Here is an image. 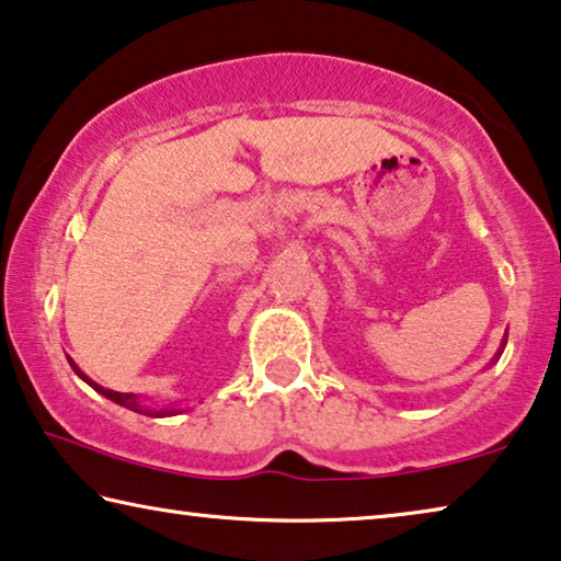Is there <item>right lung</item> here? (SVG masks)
I'll return each instance as SVG.
<instances>
[{
    "mask_svg": "<svg viewBox=\"0 0 561 561\" xmlns=\"http://www.w3.org/2000/svg\"><path fill=\"white\" fill-rule=\"evenodd\" d=\"M70 360V358H68ZM70 366H73V370L78 376L83 378L85 383H91L93 389H96L99 393H104L106 399H112V401H116V404H122V407H126V409H131V412H139V414H147V416H170V414H175V409H160V412H152V409H145V407H139V401H137V397H134V393H119V391H112V389H104V386H99V383H93L89 376L83 374L81 368L76 366L73 360H70Z\"/></svg>",
    "mask_w": 561,
    "mask_h": 561,
    "instance_id": "1",
    "label": "right lung"
}]
</instances>
